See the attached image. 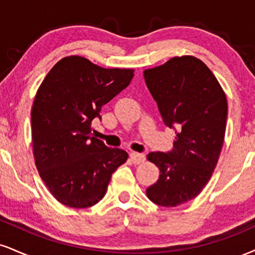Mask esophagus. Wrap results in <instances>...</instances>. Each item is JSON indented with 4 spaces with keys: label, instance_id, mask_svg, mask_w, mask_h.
<instances>
[{
    "label": "esophagus",
    "instance_id": "esophagus-1",
    "mask_svg": "<svg viewBox=\"0 0 255 255\" xmlns=\"http://www.w3.org/2000/svg\"><path fill=\"white\" fill-rule=\"evenodd\" d=\"M145 159H146L145 154H142V153H136V152L130 153V160L133 164L135 165L141 164V162L145 161Z\"/></svg>",
    "mask_w": 255,
    "mask_h": 255
}]
</instances>
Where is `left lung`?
Returning <instances> with one entry per match:
<instances>
[{"instance_id": "1", "label": "left lung", "mask_w": 255, "mask_h": 255, "mask_svg": "<svg viewBox=\"0 0 255 255\" xmlns=\"http://www.w3.org/2000/svg\"><path fill=\"white\" fill-rule=\"evenodd\" d=\"M143 77L165 125L176 128L172 151L147 155L160 176L146 194L161 207H178L213 176L225 141L227 97L209 67L192 56L171 58L146 69Z\"/></svg>"}]
</instances>
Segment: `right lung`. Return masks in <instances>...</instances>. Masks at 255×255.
<instances>
[{"label":"right lung","instance_id":"right-lung-1","mask_svg":"<svg viewBox=\"0 0 255 255\" xmlns=\"http://www.w3.org/2000/svg\"><path fill=\"white\" fill-rule=\"evenodd\" d=\"M133 69H104L84 57L60 59L36 91L32 113L35 166L53 197L89 208L106 195L112 174L128 159L91 134L104 104L129 85Z\"/></svg>","mask_w":255,"mask_h":255}]
</instances>
